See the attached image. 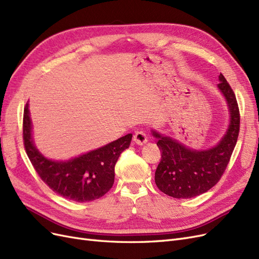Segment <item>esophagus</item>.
<instances>
[{"mask_svg":"<svg viewBox=\"0 0 259 259\" xmlns=\"http://www.w3.org/2000/svg\"><path fill=\"white\" fill-rule=\"evenodd\" d=\"M134 142H135V144L136 145H138V146H143V145H145L146 143H147V140H148V137H147V134L145 132H143V131H138V132H136L135 133V135H134Z\"/></svg>","mask_w":259,"mask_h":259,"instance_id":"1","label":"esophagus"}]
</instances>
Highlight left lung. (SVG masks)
<instances>
[{
    "mask_svg": "<svg viewBox=\"0 0 259 259\" xmlns=\"http://www.w3.org/2000/svg\"><path fill=\"white\" fill-rule=\"evenodd\" d=\"M219 81L217 86L228 105L230 124L215 147L208 150H192L175 139L152 131L162 151L154 175L155 185L169 197L190 199L206 192L219 182L230 161L240 132V111L236 95L222 73Z\"/></svg>",
    "mask_w": 259,
    "mask_h": 259,
    "instance_id": "8db88e82",
    "label": "left lung"
}]
</instances>
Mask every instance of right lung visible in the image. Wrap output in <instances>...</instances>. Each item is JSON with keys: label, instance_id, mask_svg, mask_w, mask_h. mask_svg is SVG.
<instances>
[{"label": "right lung", "instance_id": "obj_1", "mask_svg": "<svg viewBox=\"0 0 259 259\" xmlns=\"http://www.w3.org/2000/svg\"><path fill=\"white\" fill-rule=\"evenodd\" d=\"M28 104L23 110V145L36 173L51 189L75 202H89L105 195L114 183V166L120 154L131 145L125 135L96 150L69 161H52L38 152L32 140Z\"/></svg>", "mask_w": 259, "mask_h": 259}]
</instances>
